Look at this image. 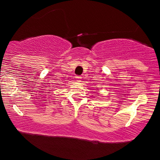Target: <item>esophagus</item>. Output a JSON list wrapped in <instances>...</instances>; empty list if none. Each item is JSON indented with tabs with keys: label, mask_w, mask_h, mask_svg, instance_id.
<instances>
[{
	"label": "esophagus",
	"mask_w": 160,
	"mask_h": 160,
	"mask_svg": "<svg viewBox=\"0 0 160 160\" xmlns=\"http://www.w3.org/2000/svg\"><path fill=\"white\" fill-rule=\"evenodd\" d=\"M76 78H77V80H78V81L80 82V80H81L82 77H80V76H77V77H76Z\"/></svg>",
	"instance_id": "esophagus-1"
}]
</instances>
